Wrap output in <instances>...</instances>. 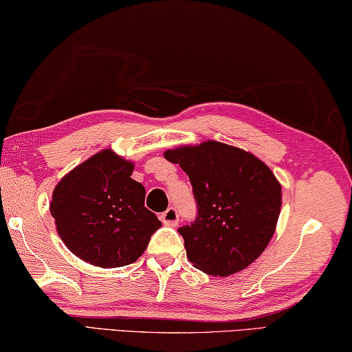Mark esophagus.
I'll list each match as a JSON object with an SVG mask.
<instances>
[{
  "label": "esophagus",
  "mask_w": 352,
  "mask_h": 352,
  "mask_svg": "<svg viewBox=\"0 0 352 352\" xmlns=\"http://www.w3.org/2000/svg\"><path fill=\"white\" fill-rule=\"evenodd\" d=\"M160 220H162L164 224H168V226H176L179 223V214L175 207H168L162 215H160Z\"/></svg>",
  "instance_id": "esophagus-1"
}]
</instances>
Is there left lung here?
Masks as SVG:
<instances>
[{"mask_svg": "<svg viewBox=\"0 0 352 352\" xmlns=\"http://www.w3.org/2000/svg\"><path fill=\"white\" fill-rule=\"evenodd\" d=\"M187 173L198 217L179 229L188 261L210 276H230L256 261L272 240L282 206L274 173L254 154L226 143L166 149Z\"/></svg>", "mask_w": 352, "mask_h": 352, "instance_id": "8db88e82", "label": "left lung"}]
</instances>
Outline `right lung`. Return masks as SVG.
<instances>
[{
	"instance_id": "obj_1",
	"label": "right lung",
	"mask_w": 352,
	"mask_h": 352,
	"mask_svg": "<svg viewBox=\"0 0 352 352\" xmlns=\"http://www.w3.org/2000/svg\"><path fill=\"white\" fill-rule=\"evenodd\" d=\"M134 162L102 149L57 182L50 203L56 229L80 261L101 268L135 262L162 223L145 207Z\"/></svg>"
}]
</instances>
